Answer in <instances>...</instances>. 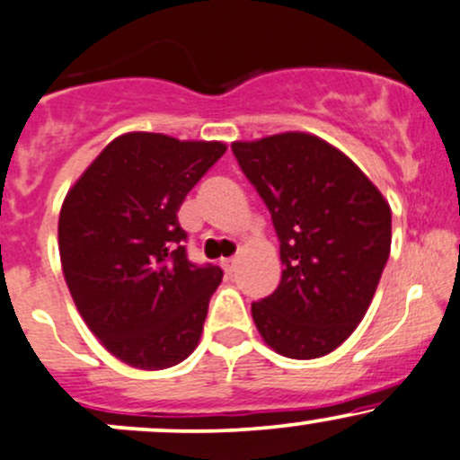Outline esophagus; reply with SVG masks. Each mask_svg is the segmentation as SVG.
I'll use <instances>...</instances> for the list:
<instances>
[{
  "label": "esophagus",
  "mask_w": 460,
  "mask_h": 460,
  "mask_svg": "<svg viewBox=\"0 0 460 460\" xmlns=\"http://www.w3.org/2000/svg\"><path fill=\"white\" fill-rule=\"evenodd\" d=\"M235 266H238V257H229V260H222V269H225L226 272H234Z\"/></svg>",
  "instance_id": "34e87169"
}]
</instances>
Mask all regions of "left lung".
Returning <instances> with one entry per match:
<instances>
[{
    "label": "left lung",
    "mask_w": 460,
    "mask_h": 460,
    "mask_svg": "<svg viewBox=\"0 0 460 460\" xmlns=\"http://www.w3.org/2000/svg\"><path fill=\"white\" fill-rule=\"evenodd\" d=\"M269 207L281 281L251 312L266 345L310 360L334 351L369 310L391 253V207L327 141L284 133L231 146Z\"/></svg>",
    "instance_id": "1"
}]
</instances>
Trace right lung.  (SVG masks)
<instances>
[{
	"instance_id": "1",
	"label": "right lung",
	"mask_w": 460,
	"mask_h": 460,
	"mask_svg": "<svg viewBox=\"0 0 460 460\" xmlns=\"http://www.w3.org/2000/svg\"><path fill=\"white\" fill-rule=\"evenodd\" d=\"M225 150L218 141L122 135L60 209L58 249L74 304L100 342L135 369H168L199 345L222 269L188 260L176 211Z\"/></svg>"
}]
</instances>
